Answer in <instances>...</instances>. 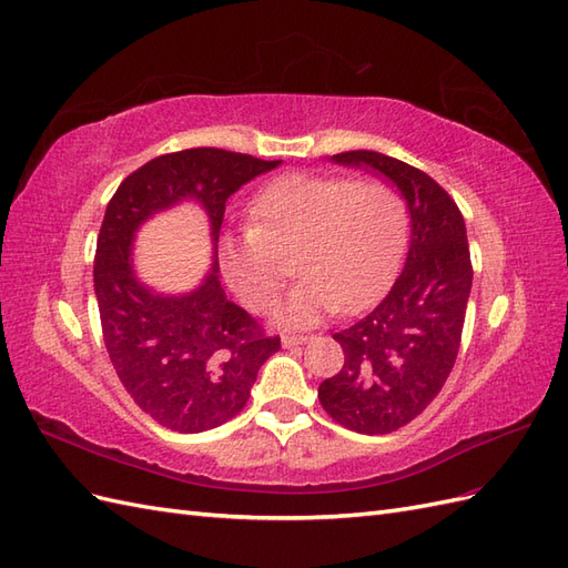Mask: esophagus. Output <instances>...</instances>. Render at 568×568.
I'll return each mask as SVG.
<instances>
[{"label":"esophagus","instance_id":"obj_1","mask_svg":"<svg viewBox=\"0 0 568 568\" xmlns=\"http://www.w3.org/2000/svg\"><path fill=\"white\" fill-rule=\"evenodd\" d=\"M311 337H282V347L284 349H292V347H301V344H306Z\"/></svg>","mask_w":568,"mask_h":568}]
</instances>
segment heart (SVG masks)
<instances>
[{
	"mask_svg": "<svg viewBox=\"0 0 568 568\" xmlns=\"http://www.w3.org/2000/svg\"><path fill=\"white\" fill-rule=\"evenodd\" d=\"M251 231L224 236L221 272L253 311L270 308L294 253L301 284L276 306L274 321L311 327L332 311L352 313L376 301L403 255L407 204L383 180L288 173L251 204Z\"/></svg>",
	"mask_w": 568,
	"mask_h": 568,
	"instance_id": "heart-1",
	"label": "heart"
}]
</instances>
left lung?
Here are the masks:
<instances>
[{"mask_svg":"<svg viewBox=\"0 0 568 568\" xmlns=\"http://www.w3.org/2000/svg\"><path fill=\"white\" fill-rule=\"evenodd\" d=\"M329 161L385 180L407 204L405 270L376 308L332 335L344 366L317 388L321 405L342 426L390 434L432 405L458 356L473 288L465 219L434 178L405 161L366 149Z\"/></svg>","mask_w":568,"mask_h":568,"instance_id":"1","label":"left lung"}]
</instances>
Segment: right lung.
Listing matches in <instances>:
<instances>
[{"label": "right lung", "instance_id": "1", "mask_svg": "<svg viewBox=\"0 0 568 568\" xmlns=\"http://www.w3.org/2000/svg\"><path fill=\"white\" fill-rule=\"evenodd\" d=\"M282 161L224 149H185L144 163L108 202L93 262L105 349L124 390L149 417L200 434L245 407L260 366L280 349L219 282L216 241L226 200ZM197 203L213 239V265L183 295L159 293L133 267L135 233L178 203Z\"/></svg>", "mask_w": 568, "mask_h": 568}]
</instances>
